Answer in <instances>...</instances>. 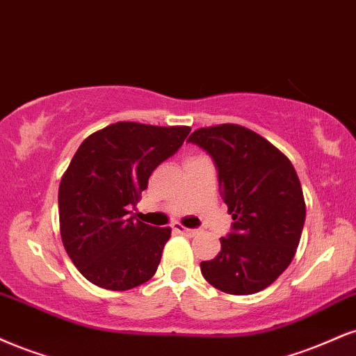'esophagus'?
<instances>
[{
	"label": "esophagus",
	"instance_id": "34e87169",
	"mask_svg": "<svg viewBox=\"0 0 356 356\" xmlns=\"http://www.w3.org/2000/svg\"><path fill=\"white\" fill-rule=\"evenodd\" d=\"M172 229L177 230V232L184 234V235H195V234H197L195 229H187V227H184V225H181V224H174Z\"/></svg>",
	"mask_w": 356,
	"mask_h": 356
}]
</instances>
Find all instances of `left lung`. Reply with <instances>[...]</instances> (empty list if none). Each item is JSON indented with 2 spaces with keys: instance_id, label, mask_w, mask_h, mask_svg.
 Listing matches in <instances>:
<instances>
[{
  "instance_id": "obj_1",
  "label": "left lung",
  "mask_w": 356,
  "mask_h": 356,
  "mask_svg": "<svg viewBox=\"0 0 356 356\" xmlns=\"http://www.w3.org/2000/svg\"><path fill=\"white\" fill-rule=\"evenodd\" d=\"M187 143L212 157L234 219L216 259L200 262L204 278L230 295L267 289L292 262L305 224V200L292 162L237 124L202 127Z\"/></svg>"
}]
</instances>
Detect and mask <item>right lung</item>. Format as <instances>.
<instances>
[{
	"mask_svg": "<svg viewBox=\"0 0 356 356\" xmlns=\"http://www.w3.org/2000/svg\"><path fill=\"white\" fill-rule=\"evenodd\" d=\"M189 132L115 122L79 145L59 184V227L67 255L91 284L122 292L156 273L170 229L136 220L129 209Z\"/></svg>",
	"mask_w": 356,
	"mask_h": 356,
	"instance_id": "right-lung-1",
	"label": "right lung"
}]
</instances>
